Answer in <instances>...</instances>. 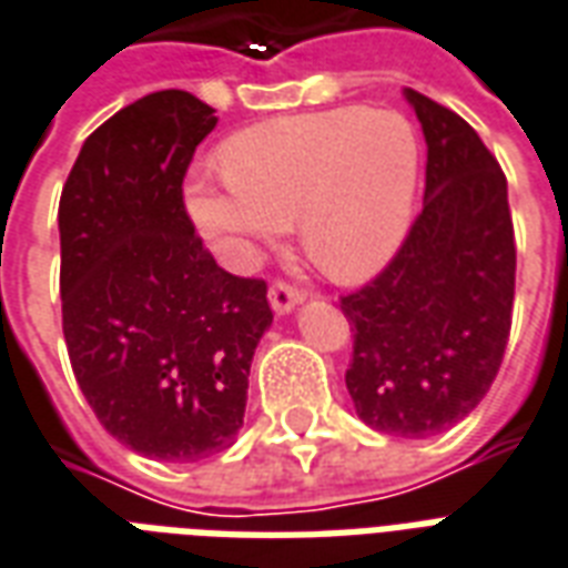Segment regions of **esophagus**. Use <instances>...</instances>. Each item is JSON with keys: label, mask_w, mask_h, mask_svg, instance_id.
<instances>
[{"label": "esophagus", "mask_w": 568, "mask_h": 568, "mask_svg": "<svg viewBox=\"0 0 568 568\" xmlns=\"http://www.w3.org/2000/svg\"><path fill=\"white\" fill-rule=\"evenodd\" d=\"M302 293L296 284H290V281H272V287H268V302H272V308L278 311V314H287L293 305H300Z\"/></svg>", "instance_id": "34e87169"}]
</instances>
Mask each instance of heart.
I'll return each mask as SVG.
<instances>
[{
  "instance_id": "b5f03b06",
  "label": "heart",
  "mask_w": 568,
  "mask_h": 568,
  "mask_svg": "<svg viewBox=\"0 0 568 568\" xmlns=\"http://www.w3.org/2000/svg\"><path fill=\"white\" fill-rule=\"evenodd\" d=\"M221 170L191 179L187 212L233 263L300 221L302 248L320 268L362 281L410 227L419 138L400 113L338 106L242 131L221 149Z\"/></svg>"
}]
</instances>
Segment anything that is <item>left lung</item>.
<instances>
[{"label": "left lung", "instance_id": "left-lung-1", "mask_svg": "<svg viewBox=\"0 0 568 568\" xmlns=\"http://www.w3.org/2000/svg\"><path fill=\"white\" fill-rule=\"evenodd\" d=\"M425 131V203L386 266L341 296L344 381L365 425L430 437L462 422L503 365L515 227L497 158L449 106L407 89Z\"/></svg>", "mask_w": 568, "mask_h": 568}]
</instances>
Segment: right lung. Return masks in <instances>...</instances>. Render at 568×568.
I'll return each mask as SVG.
<instances>
[{
	"mask_svg": "<svg viewBox=\"0 0 568 568\" xmlns=\"http://www.w3.org/2000/svg\"><path fill=\"white\" fill-rule=\"evenodd\" d=\"M219 116L164 89L87 138L59 200L62 332L80 392L146 458L203 462L236 440L272 323L266 281L221 268L182 182Z\"/></svg>",
	"mask_w": 568,
	"mask_h": 568,
	"instance_id": "obj_1",
	"label": "right lung"
}]
</instances>
